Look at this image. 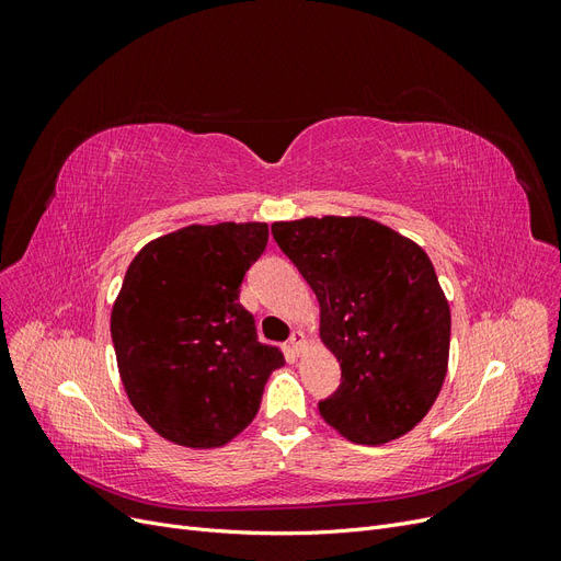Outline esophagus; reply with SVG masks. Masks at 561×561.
Returning a JSON list of instances; mask_svg holds the SVG:
<instances>
[{
	"label": "esophagus",
	"instance_id": "34e87169",
	"mask_svg": "<svg viewBox=\"0 0 561 561\" xmlns=\"http://www.w3.org/2000/svg\"><path fill=\"white\" fill-rule=\"evenodd\" d=\"M307 334H304L301 330H295L293 332V336H290V348L295 351V353H301L304 348H307Z\"/></svg>",
	"mask_w": 561,
	"mask_h": 561
}]
</instances>
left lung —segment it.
Returning a JSON list of instances; mask_svg holds the SVG:
<instances>
[{
    "label": "left lung",
    "instance_id": "1",
    "mask_svg": "<svg viewBox=\"0 0 561 561\" xmlns=\"http://www.w3.org/2000/svg\"><path fill=\"white\" fill-rule=\"evenodd\" d=\"M320 304L342 386L320 416L355 445H386L431 412L447 377L451 313L428 254L369 217L271 225Z\"/></svg>",
    "mask_w": 561,
    "mask_h": 561
}]
</instances>
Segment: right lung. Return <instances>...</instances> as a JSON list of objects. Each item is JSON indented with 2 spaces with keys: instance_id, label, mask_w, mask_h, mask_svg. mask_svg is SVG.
<instances>
[{
  "instance_id": "obj_1",
  "label": "right lung",
  "mask_w": 561,
  "mask_h": 561,
  "mask_svg": "<svg viewBox=\"0 0 561 561\" xmlns=\"http://www.w3.org/2000/svg\"><path fill=\"white\" fill-rule=\"evenodd\" d=\"M268 241L266 222L190 225L135 254L112 307L126 396L168 443L222 447L257 416L283 353L257 342L239 301Z\"/></svg>"
}]
</instances>
